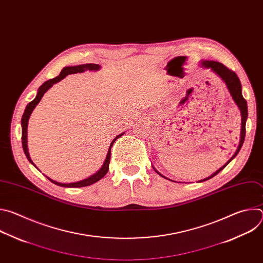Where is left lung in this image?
I'll use <instances>...</instances> for the list:
<instances>
[{"label":"left lung","instance_id":"obj_1","mask_svg":"<svg viewBox=\"0 0 263 263\" xmlns=\"http://www.w3.org/2000/svg\"><path fill=\"white\" fill-rule=\"evenodd\" d=\"M201 66L204 67V68H209L211 71H213L215 74H217V76L221 79V81L226 84L234 103L237 105L239 111H240V115H241V129H240V139H239V144L237 146V149L236 152L234 153V155L224 163L221 167H219L216 172H214L212 175H210L209 177L207 178H204L198 182H204V181H207L211 178H213L215 175H217L221 170H223L224 167H226L235 157L236 155L238 154V152L240 151V148L242 146V143L245 141V137H246V123H247V119H248V105H247V101L243 99L242 97V89H241V84H240V81H239V78L237 77V74L230 70L228 67L224 66L223 64L217 62V61H213V60H202L201 62ZM153 168L155 170V172L160 175L161 177H163L164 179H167V180H171L168 179L167 177L161 175L154 166ZM171 181H174V180H171ZM175 182V181H174Z\"/></svg>","mask_w":263,"mask_h":263}]
</instances>
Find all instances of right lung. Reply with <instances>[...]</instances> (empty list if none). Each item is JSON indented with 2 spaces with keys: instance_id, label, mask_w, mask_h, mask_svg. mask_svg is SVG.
I'll list each match as a JSON object with an SVG mask.
<instances>
[{
  "instance_id": "1",
  "label": "right lung",
  "mask_w": 263,
  "mask_h": 263,
  "mask_svg": "<svg viewBox=\"0 0 263 263\" xmlns=\"http://www.w3.org/2000/svg\"><path fill=\"white\" fill-rule=\"evenodd\" d=\"M101 68V65L99 64H95V63H88V64H80V65H74V66H65L62 68L61 72L59 73V76H57L56 78L54 79H51V80H48L46 81L40 88H39V91H37V95L35 97V99L30 102L27 106H26V109L24 111V115L22 117V143H23V148H24V152H25V155L27 157V159L29 160V162L31 164H33L35 166V164L33 163V161L31 160L30 158V154H29V151H28V142H27V131H28V122H29V119H30V116L33 112L34 108L37 106V104H39L42 100V98L44 97V95L57 82L61 81L62 79H64L67 74H70V73H77V72H83L85 70H99ZM124 133L118 135L114 140L111 141L110 145H109V148H108V153L106 155V158H105V161L103 163V165L101 166V168L95 173L93 175L89 176L88 178L86 179H83L81 181H77V182H71V183H61V182H57L55 180H52L51 178L47 177L52 183L58 185V186H62V187H84V186H88V185H91L96 182H98L99 180H101L108 172L109 170V162H110V154H111V147L112 145H114L115 141L121 137ZM36 167V166H35ZM37 168V167H36Z\"/></svg>"
}]
</instances>
